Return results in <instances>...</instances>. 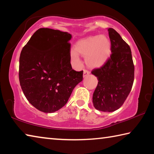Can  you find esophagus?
<instances>
[{
	"instance_id": "esophagus-1",
	"label": "esophagus",
	"mask_w": 154,
	"mask_h": 154,
	"mask_svg": "<svg viewBox=\"0 0 154 154\" xmlns=\"http://www.w3.org/2000/svg\"><path fill=\"white\" fill-rule=\"evenodd\" d=\"M89 75H90V72L87 71V70H84V71H83V77H87Z\"/></svg>"
}]
</instances>
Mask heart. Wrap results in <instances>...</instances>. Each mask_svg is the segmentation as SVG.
<instances>
[{
	"label": "heart",
	"instance_id": "1",
	"mask_svg": "<svg viewBox=\"0 0 154 154\" xmlns=\"http://www.w3.org/2000/svg\"><path fill=\"white\" fill-rule=\"evenodd\" d=\"M111 51V41L107 36L103 35L91 36L77 41L75 49L70 51V58L74 66L79 67V54L85 56V62L88 66L97 68L103 66L108 60Z\"/></svg>",
	"mask_w": 154,
	"mask_h": 154
}]
</instances>
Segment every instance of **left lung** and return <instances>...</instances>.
<instances>
[{
	"label": "left lung",
	"mask_w": 154,
	"mask_h": 154,
	"mask_svg": "<svg viewBox=\"0 0 154 154\" xmlns=\"http://www.w3.org/2000/svg\"><path fill=\"white\" fill-rule=\"evenodd\" d=\"M111 55L100 69L92 74L98 80L93 94L94 106L98 111L112 112L121 107L131 91L134 66L130 46L113 28L108 29Z\"/></svg>",
	"instance_id": "left-lung-1"
}]
</instances>
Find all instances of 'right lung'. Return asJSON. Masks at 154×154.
<instances>
[{"mask_svg":"<svg viewBox=\"0 0 154 154\" xmlns=\"http://www.w3.org/2000/svg\"><path fill=\"white\" fill-rule=\"evenodd\" d=\"M71 38L67 32L40 28L21 51V88L28 102L44 113L63 107L83 80V71H75L71 64Z\"/></svg>","mask_w":154,"mask_h":154,"instance_id":"add662e5","label":"right lung"}]
</instances>
